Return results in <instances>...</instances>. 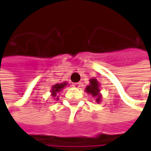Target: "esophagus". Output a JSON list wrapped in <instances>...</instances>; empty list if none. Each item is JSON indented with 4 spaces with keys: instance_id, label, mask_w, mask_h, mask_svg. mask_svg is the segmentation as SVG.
<instances>
[{
    "instance_id": "esophagus-1",
    "label": "esophagus",
    "mask_w": 151,
    "mask_h": 151,
    "mask_svg": "<svg viewBox=\"0 0 151 151\" xmlns=\"http://www.w3.org/2000/svg\"><path fill=\"white\" fill-rule=\"evenodd\" d=\"M73 86H74L75 88H76V89H79V88L81 87V83H79V82H77V83H74V84H73Z\"/></svg>"
}]
</instances>
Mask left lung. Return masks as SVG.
Returning <instances> with one entry per match:
<instances>
[{
	"label": "left lung",
	"mask_w": 151,
	"mask_h": 151,
	"mask_svg": "<svg viewBox=\"0 0 151 151\" xmlns=\"http://www.w3.org/2000/svg\"><path fill=\"white\" fill-rule=\"evenodd\" d=\"M90 84L86 86L85 91L88 94L91 95L92 97L96 99V102L99 103L101 101V95L100 93V87H99V82L96 78L90 79Z\"/></svg>",
	"instance_id": "left-lung-1"
}]
</instances>
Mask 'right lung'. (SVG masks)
I'll return each mask as SVG.
<instances>
[{
  "mask_svg": "<svg viewBox=\"0 0 151 151\" xmlns=\"http://www.w3.org/2000/svg\"><path fill=\"white\" fill-rule=\"evenodd\" d=\"M68 83L67 82H62L60 84H55L52 87H51V96H53L55 99H59V96H58V93H60L61 91L63 90L65 86H66Z\"/></svg>",
  "mask_w": 151,
  "mask_h": 151,
  "instance_id": "obj_1",
  "label": "right lung"
}]
</instances>
